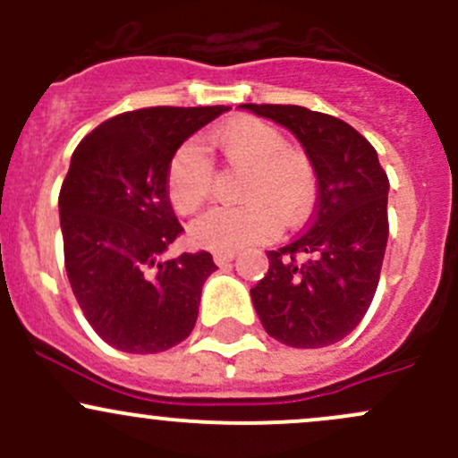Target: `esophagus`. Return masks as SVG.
<instances>
[{
	"label": "esophagus",
	"instance_id": "esophagus-1",
	"mask_svg": "<svg viewBox=\"0 0 458 458\" xmlns=\"http://www.w3.org/2000/svg\"><path fill=\"white\" fill-rule=\"evenodd\" d=\"M234 257H237V252H234V250H224V252H215V255H212L216 266H225V263L233 261Z\"/></svg>",
	"mask_w": 458,
	"mask_h": 458
}]
</instances>
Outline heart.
Listing matches in <instances>:
<instances>
[{
  "instance_id": "heart-1",
  "label": "heart",
  "mask_w": 458,
  "mask_h": 458,
  "mask_svg": "<svg viewBox=\"0 0 458 458\" xmlns=\"http://www.w3.org/2000/svg\"><path fill=\"white\" fill-rule=\"evenodd\" d=\"M230 165L248 168L239 188V208H215L191 225L197 246L210 250H239L266 242L281 221L299 224L317 197V173L310 157L288 148L284 132L255 117H237L208 135ZM215 170L199 141H186L173 155L165 191L182 215L199 210L210 199Z\"/></svg>"
}]
</instances>
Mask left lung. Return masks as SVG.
<instances>
[{
    "label": "left lung",
    "mask_w": 458,
    "mask_h": 458,
    "mask_svg": "<svg viewBox=\"0 0 458 458\" xmlns=\"http://www.w3.org/2000/svg\"><path fill=\"white\" fill-rule=\"evenodd\" d=\"M288 128L317 173L306 233L267 252V275L250 290L272 339L326 348L348 336L370 308L387 243V182L377 150L350 123L303 106L242 104Z\"/></svg>",
    "instance_id": "1"
}]
</instances>
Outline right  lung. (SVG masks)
<instances>
[{
  "mask_svg": "<svg viewBox=\"0 0 458 458\" xmlns=\"http://www.w3.org/2000/svg\"><path fill=\"white\" fill-rule=\"evenodd\" d=\"M228 106L117 114L75 148L59 191L68 281L92 330L131 354L182 344L199 315L210 252L164 259L183 233L165 191L174 152Z\"/></svg>",
  "mask_w": 458,
  "mask_h": 458,
  "instance_id": "add662e5",
  "label": "right lung"
}]
</instances>
